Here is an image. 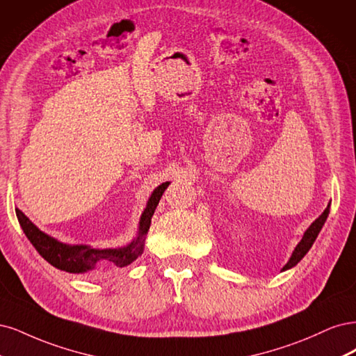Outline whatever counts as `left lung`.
Wrapping results in <instances>:
<instances>
[{"mask_svg":"<svg viewBox=\"0 0 356 356\" xmlns=\"http://www.w3.org/2000/svg\"><path fill=\"white\" fill-rule=\"evenodd\" d=\"M328 213H330V204L327 205V209L324 210V213L321 214V216L318 217V219L306 229V232L303 234V238L300 239V243L297 244V247L294 248L290 260L286 261V265L282 268V270L291 269L293 266H296L297 263H299V261L306 256L307 251L311 250V247L314 245V243H315V239H316L319 231H321V229H323V226H324V223H325V220H327V217H328Z\"/></svg>","mask_w":356,"mask_h":356,"instance_id":"left-lung-1","label":"left lung"}]
</instances>
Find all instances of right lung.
<instances>
[{
  "label": "right lung",
  "mask_w": 356,
  "mask_h": 356,
  "mask_svg": "<svg viewBox=\"0 0 356 356\" xmlns=\"http://www.w3.org/2000/svg\"><path fill=\"white\" fill-rule=\"evenodd\" d=\"M170 185V181L159 185L147 200L146 209L140 216L139 222V234L137 238L133 239L129 245L121 248H93L88 245H70L63 244L56 238L44 234L42 231L33 225L28 217L16 209L17 220L24 229L26 238L31 241V244L35 247L38 253L47 260L51 266L70 272V273H86L95 270L103 265H113L117 268L129 266L137 257L143 253L145 236L151 226V219L155 213L156 205L161 200L164 191Z\"/></svg>",
  "instance_id": "1"
}]
</instances>
